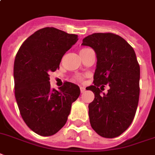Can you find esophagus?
<instances>
[{"label": "esophagus", "mask_w": 155, "mask_h": 155, "mask_svg": "<svg viewBox=\"0 0 155 155\" xmlns=\"http://www.w3.org/2000/svg\"><path fill=\"white\" fill-rule=\"evenodd\" d=\"M80 90H81V93H83L85 91V88H84V87H82V86H81L80 87Z\"/></svg>", "instance_id": "1"}]
</instances>
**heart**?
Here are the masks:
<instances>
[{"label": "heart", "mask_w": 155, "mask_h": 155, "mask_svg": "<svg viewBox=\"0 0 155 155\" xmlns=\"http://www.w3.org/2000/svg\"><path fill=\"white\" fill-rule=\"evenodd\" d=\"M88 48H82V49L80 51V54L81 55V54H83L84 53H85V52L88 51ZM75 79H76L77 81H83V80H84V76H82V75H77V76H75Z\"/></svg>", "instance_id": "b5f03b06"}]
</instances>
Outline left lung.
<instances>
[{"instance_id": "left-lung-1", "label": "left lung", "mask_w": 155, "mask_h": 155, "mask_svg": "<svg viewBox=\"0 0 155 155\" xmlns=\"http://www.w3.org/2000/svg\"><path fill=\"white\" fill-rule=\"evenodd\" d=\"M81 45L92 47L97 58L93 85L86 88L95 96L89 104L90 124L102 137H117L131 125L139 103L140 67L135 51L122 37L109 32L89 35ZM105 85L110 89L102 95Z\"/></svg>"}]
</instances>
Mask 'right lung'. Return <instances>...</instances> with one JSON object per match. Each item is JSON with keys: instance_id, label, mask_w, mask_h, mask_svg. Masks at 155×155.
Wrapping results in <instances>:
<instances>
[{"instance_id": "obj_1", "label": "right lung", "mask_w": 155, "mask_h": 155, "mask_svg": "<svg viewBox=\"0 0 155 155\" xmlns=\"http://www.w3.org/2000/svg\"><path fill=\"white\" fill-rule=\"evenodd\" d=\"M78 40V35L54 28L39 29L24 41L14 62L15 97L28 127L42 136L54 135L66 124L80 89L66 81L51 88L50 72L59 69L62 56Z\"/></svg>"}]
</instances>
